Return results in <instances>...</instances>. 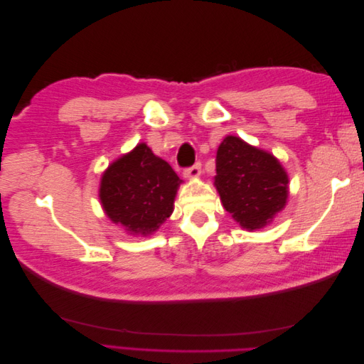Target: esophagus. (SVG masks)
I'll return each instance as SVG.
<instances>
[{
  "label": "esophagus",
  "instance_id": "esophagus-1",
  "mask_svg": "<svg viewBox=\"0 0 364 364\" xmlns=\"http://www.w3.org/2000/svg\"><path fill=\"white\" fill-rule=\"evenodd\" d=\"M200 173H202V164H200V162H196V164L193 165V167L185 168L183 176H185V178L196 179V178H199Z\"/></svg>",
  "mask_w": 364,
  "mask_h": 364
}]
</instances>
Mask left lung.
<instances>
[{"label":"left lung","instance_id":"1","mask_svg":"<svg viewBox=\"0 0 364 364\" xmlns=\"http://www.w3.org/2000/svg\"><path fill=\"white\" fill-rule=\"evenodd\" d=\"M215 171L220 199L241 228H264L287 203L289 176L279 161L243 139H223L217 150Z\"/></svg>","mask_w":364,"mask_h":364}]
</instances>
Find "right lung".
<instances>
[{
	"instance_id": "obj_1",
	"label": "right lung",
	"mask_w": 364,
	"mask_h": 364,
	"mask_svg": "<svg viewBox=\"0 0 364 364\" xmlns=\"http://www.w3.org/2000/svg\"><path fill=\"white\" fill-rule=\"evenodd\" d=\"M179 176L144 142L107 167L100 200L106 215L132 235H150L173 213Z\"/></svg>"
}]
</instances>
